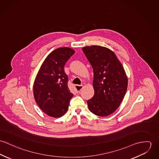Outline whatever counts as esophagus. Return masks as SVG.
Masks as SVG:
<instances>
[{
  "label": "esophagus",
  "instance_id": "34e87169",
  "mask_svg": "<svg viewBox=\"0 0 159 159\" xmlns=\"http://www.w3.org/2000/svg\"><path fill=\"white\" fill-rule=\"evenodd\" d=\"M75 89L76 90V92H79L82 89V88H83V85H78V84H76V85L75 86Z\"/></svg>",
  "mask_w": 159,
  "mask_h": 159
}]
</instances>
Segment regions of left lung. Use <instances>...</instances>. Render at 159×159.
Wrapping results in <instances>:
<instances>
[{
	"label": "left lung",
	"mask_w": 159,
	"mask_h": 159,
	"mask_svg": "<svg viewBox=\"0 0 159 159\" xmlns=\"http://www.w3.org/2000/svg\"><path fill=\"white\" fill-rule=\"evenodd\" d=\"M93 70L94 95L87 103L91 112L107 116L118 108L125 95L128 79L113 51L100 46L83 48Z\"/></svg>",
	"instance_id": "obj_1"
}]
</instances>
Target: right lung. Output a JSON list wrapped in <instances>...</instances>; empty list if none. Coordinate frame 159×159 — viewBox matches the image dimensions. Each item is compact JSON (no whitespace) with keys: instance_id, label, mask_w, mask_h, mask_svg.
<instances>
[{"instance_id":"right-lung-1","label":"right lung","mask_w":159,"mask_h":159,"mask_svg":"<svg viewBox=\"0 0 159 159\" xmlns=\"http://www.w3.org/2000/svg\"><path fill=\"white\" fill-rule=\"evenodd\" d=\"M75 51L59 48L46 58L34 83V96L40 109L49 116L59 117L67 111L73 94L68 89L64 66Z\"/></svg>"}]
</instances>
